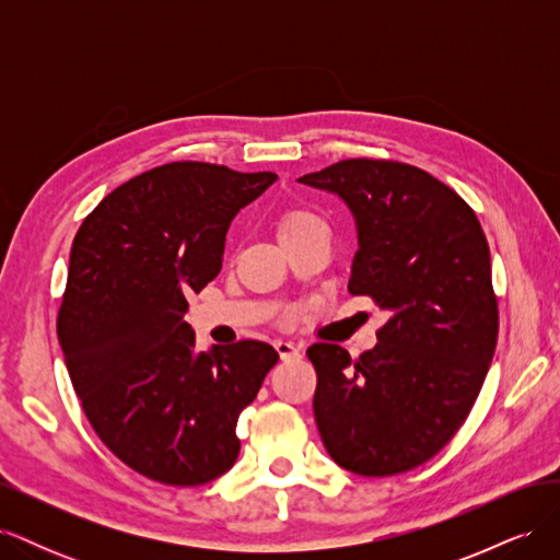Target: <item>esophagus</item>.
I'll list each match as a JSON object with an SVG mask.
<instances>
[{
	"label": "esophagus",
	"instance_id": "1",
	"mask_svg": "<svg viewBox=\"0 0 560 560\" xmlns=\"http://www.w3.org/2000/svg\"><path fill=\"white\" fill-rule=\"evenodd\" d=\"M276 350L282 360H296L301 358V348L292 341H284V338H280V341H276Z\"/></svg>",
	"mask_w": 560,
	"mask_h": 560
}]
</instances>
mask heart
Instances as JSON below:
<instances>
[{
	"label": "heart",
	"instance_id": "1",
	"mask_svg": "<svg viewBox=\"0 0 560 560\" xmlns=\"http://www.w3.org/2000/svg\"><path fill=\"white\" fill-rule=\"evenodd\" d=\"M315 224H322L319 217H315L308 210H301V208H290L280 214V222H278V235L280 238H287V235H294L299 231H306Z\"/></svg>",
	"mask_w": 560,
	"mask_h": 560
}]
</instances>
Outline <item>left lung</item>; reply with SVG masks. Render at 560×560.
I'll return each mask as SVG.
<instances>
[{
	"label": "left lung",
	"instance_id": "8db88e82",
	"mask_svg": "<svg viewBox=\"0 0 560 560\" xmlns=\"http://www.w3.org/2000/svg\"><path fill=\"white\" fill-rule=\"evenodd\" d=\"M341 198L358 229L350 294L387 313L360 360L315 343L322 444L362 477L409 471L460 430L493 362L498 299L477 214L413 165L350 159L299 177Z\"/></svg>",
	"mask_w": 560,
	"mask_h": 560
}]
</instances>
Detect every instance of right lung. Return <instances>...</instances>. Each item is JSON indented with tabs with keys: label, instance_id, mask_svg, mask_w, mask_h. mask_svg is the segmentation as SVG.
Returning a JSON list of instances; mask_svg holds the SVG:
<instances>
[{
	"label": "right lung",
	"instance_id": "obj_1",
	"mask_svg": "<svg viewBox=\"0 0 560 560\" xmlns=\"http://www.w3.org/2000/svg\"><path fill=\"white\" fill-rule=\"evenodd\" d=\"M278 179L212 163H165L83 219L58 315L67 371L93 430L135 471L200 486L238 457V416L278 362L273 346L196 348L191 292L217 278L226 233Z\"/></svg>",
	"mask_w": 560,
	"mask_h": 560
}]
</instances>
